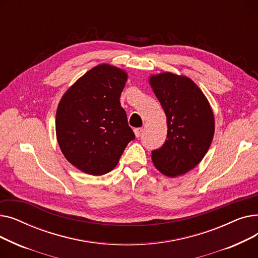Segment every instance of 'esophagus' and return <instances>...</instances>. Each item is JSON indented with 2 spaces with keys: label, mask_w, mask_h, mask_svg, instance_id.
<instances>
[{
  "label": "esophagus",
  "mask_w": 258,
  "mask_h": 258,
  "mask_svg": "<svg viewBox=\"0 0 258 258\" xmlns=\"http://www.w3.org/2000/svg\"><path fill=\"white\" fill-rule=\"evenodd\" d=\"M134 132H135V135H136V137L137 138H139L141 135H142V132H143V128L142 127H138V128H135L134 130Z\"/></svg>",
  "instance_id": "obj_1"
}]
</instances>
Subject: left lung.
I'll use <instances>...</instances> for the list:
<instances>
[{
    "label": "left lung",
    "instance_id": "obj_1",
    "mask_svg": "<svg viewBox=\"0 0 258 258\" xmlns=\"http://www.w3.org/2000/svg\"><path fill=\"white\" fill-rule=\"evenodd\" d=\"M150 85L165 112L167 139L152 152L156 168L174 178L194 169L205 157L214 135V116L204 93L189 77L163 72Z\"/></svg>",
    "mask_w": 258,
    "mask_h": 258
}]
</instances>
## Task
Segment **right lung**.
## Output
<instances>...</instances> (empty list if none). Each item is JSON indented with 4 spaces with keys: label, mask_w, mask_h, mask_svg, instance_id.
<instances>
[{
    "label": "right lung",
    "mask_w": 258,
    "mask_h": 258,
    "mask_svg": "<svg viewBox=\"0 0 258 258\" xmlns=\"http://www.w3.org/2000/svg\"><path fill=\"white\" fill-rule=\"evenodd\" d=\"M127 73L101 63L78 78L61 97L55 118L60 151L70 163L92 175L110 172L135 139L120 95Z\"/></svg>",
    "instance_id": "obj_1"
}]
</instances>
